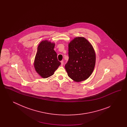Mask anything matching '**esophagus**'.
<instances>
[{"label":"esophagus","instance_id":"esophagus-1","mask_svg":"<svg viewBox=\"0 0 127 127\" xmlns=\"http://www.w3.org/2000/svg\"><path fill=\"white\" fill-rule=\"evenodd\" d=\"M61 66H63V64H64V61H61Z\"/></svg>","mask_w":127,"mask_h":127}]
</instances>
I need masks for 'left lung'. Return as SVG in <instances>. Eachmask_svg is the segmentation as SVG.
I'll return each instance as SVG.
<instances>
[{
	"mask_svg": "<svg viewBox=\"0 0 127 127\" xmlns=\"http://www.w3.org/2000/svg\"><path fill=\"white\" fill-rule=\"evenodd\" d=\"M68 54L65 67L68 77L77 82L88 79L96 62V55L91 43L84 37H77L69 44Z\"/></svg>",
	"mask_w": 127,
	"mask_h": 127,
	"instance_id": "left-lung-1",
	"label": "left lung"
}]
</instances>
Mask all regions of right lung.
I'll return each instance as SVG.
<instances>
[{"mask_svg":"<svg viewBox=\"0 0 127 127\" xmlns=\"http://www.w3.org/2000/svg\"><path fill=\"white\" fill-rule=\"evenodd\" d=\"M54 43L45 40L40 43L37 47L34 67L37 73L43 78L53 75L61 64L54 50Z\"/></svg>","mask_w":127,"mask_h":127,"instance_id":"right-lung-1","label":"right lung"}]
</instances>
